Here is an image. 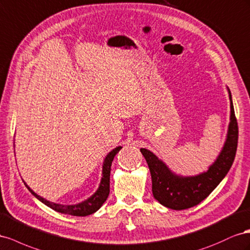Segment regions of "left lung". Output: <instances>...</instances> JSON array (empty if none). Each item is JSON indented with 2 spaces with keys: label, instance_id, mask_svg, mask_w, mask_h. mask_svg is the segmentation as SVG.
I'll return each mask as SVG.
<instances>
[{
  "label": "left lung",
  "instance_id": "left-lung-1",
  "mask_svg": "<svg viewBox=\"0 0 250 250\" xmlns=\"http://www.w3.org/2000/svg\"><path fill=\"white\" fill-rule=\"evenodd\" d=\"M227 91L230 101V118L226 139L217 159L206 172L196 176L177 175L154 153L146 148H140L151 172L153 196L166 208L181 210L199 204L229 172L237 152L239 131L231 93L228 88Z\"/></svg>",
  "mask_w": 250,
  "mask_h": 250
}]
</instances>
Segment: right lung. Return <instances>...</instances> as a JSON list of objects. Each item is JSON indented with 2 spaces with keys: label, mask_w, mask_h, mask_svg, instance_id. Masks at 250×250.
<instances>
[{
  "label": "right lung",
  "mask_w": 250,
  "mask_h": 250,
  "mask_svg": "<svg viewBox=\"0 0 250 250\" xmlns=\"http://www.w3.org/2000/svg\"><path fill=\"white\" fill-rule=\"evenodd\" d=\"M120 148H123V146H117L115 148H113L112 151L105 156V158L103 163V174H102V180L101 183H99V187L97 190L94 192L93 195L89 197L88 199H85L84 201H82L77 204H72V205H62L60 203H54V202H50L46 199L41 197L38 195L37 192H34L29 187H28L27 183L24 181V184L26 185V188L29 189L31 194L39 199L41 202L47 205L48 208H52L56 211L62 212V213H66V215H71V216H77V217H84V216H89L97 211L99 208H102L104 201L106 200V198L109 196L110 192V173H111V166H112V161L114 159L115 155L120 151Z\"/></svg>",
  "instance_id": "obj_1"
}]
</instances>
